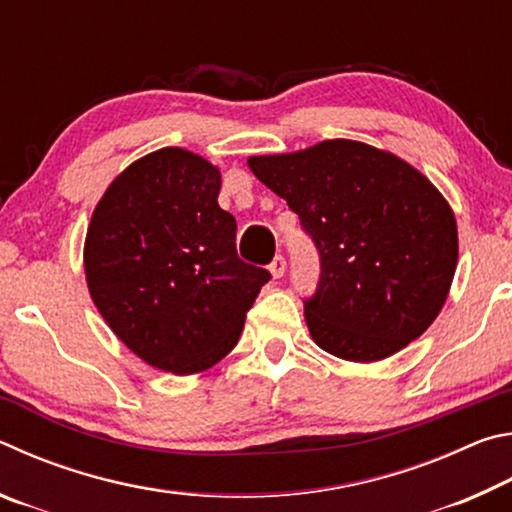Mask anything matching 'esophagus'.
I'll return each instance as SVG.
<instances>
[{
	"mask_svg": "<svg viewBox=\"0 0 512 512\" xmlns=\"http://www.w3.org/2000/svg\"><path fill=\"white\" fill-rule=\"evenodd\" d=\"M268 271H271V275L275 277V280H280V277L284 275V271H287V259H284L282 255H277L271 266H268Z\"/></svg>",
	"mask_w": 512,
	"mask_h": 512,
	"instance_id": "34e87169",
	"label": "esophagus"
}]
</instances>
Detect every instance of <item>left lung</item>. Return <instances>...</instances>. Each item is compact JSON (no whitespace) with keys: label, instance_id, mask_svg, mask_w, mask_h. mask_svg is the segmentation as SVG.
<instances>
[{"label":"left lung","instance_id":"1","mask_svg":"<svg viewBox=\"0 0 512 512\" xmlns=\"http://www.w3.org/2000/svg\"><path fill=\"white\" fill-rule=\"evenodd\" d=\"M248 167L300 216L320 253L318 289L305 302L318 348L372 363L427 332L458 262L456 216L427 176L357 140L253 155Z\"/></svg>","mask_w":512,"mask_h":512}]
</instances>
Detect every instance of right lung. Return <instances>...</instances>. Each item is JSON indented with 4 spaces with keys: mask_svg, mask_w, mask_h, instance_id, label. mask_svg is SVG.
I'll list each match as a JSON object with an SVG mask.
<instances>
[{
    "mask_svg": "<svg viewBox=\"0 0 512 512\" xmlns=\"http://www.w3.org/2000/svg\"><path fill=\"white\" fill-rule=\"evenodd\" d=\"M219 192V167L167 146L112 180L85 235L99 314L128 350L173 375L203 372L235 348L271 280L239 259L237 221Z\"/></svg>",
    "mask_w": 512,
    "mask_h": 512,
    "instance_id": "obj_1",
    "label": "right lung"
}]
</instances>
